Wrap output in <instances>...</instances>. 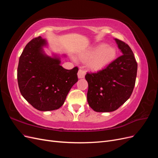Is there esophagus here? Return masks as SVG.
<instances>
[{"mask_svg":"<svg viewBox=\"0 0 158 158\" xmlns=\"http://www.w3.org/2000/svg\"><path fill=\"white\" fill-rule=\"evenodd\" d=\"M85 75V72L83 70H81L80 69L78 70V78H84V76Z\"/></svg>","mask_w":158,"mask_h":158,"instance_id":"esophagus-1","label":"esophagus"}]
</instances>
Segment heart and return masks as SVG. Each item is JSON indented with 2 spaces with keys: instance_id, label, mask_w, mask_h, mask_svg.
I'll return each mask as SVG.
<instances>
[{
  "instance_id": "1",
  "label": "heart",
  "mask_w": 158,
  "mask_h": 158,
  "mask_svg": "<svg viewBox=\"0 0 158 158\" xmlns=\"http://www.w3.org/2000/svg\"><path fill=\"white\" fill-rule=\"evenodd\" d=\"M116 55L114 47L102 44L81 52L79 56L81 60H87V65L90 69L99 70L111 63Z\"/></svg>"
}]
</instances>
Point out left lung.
<instances>
[{
	"mask_svg": "<svg viewBox=\"0 0 158 158\" xmlns=\"http://www.w3.org/2000/svg\"><path fill=\"white\" fill-rule=\"evenodd\" d=\"M123 55L96 73H87V100L96 112L117 110L131 97L135 87L138 65L131 47L114 39Z\"/></svg>",
	"mask_w": 158,
	"mask_h": 158,
	"instance_id": "left-lung-1",
	"label": "left lung"
}]
</instances>
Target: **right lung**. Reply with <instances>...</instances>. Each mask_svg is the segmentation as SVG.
Returning <instances> with one entry per match:
<instances>
[{
  "label": "right lung",
  "instance_id": "add662e5",
  "mask_svg": "<svg viewBox=\"0 0 158 158\" xmlns=\"http://www.w3.org/2000/svg\"><path fill=\"white\" fill-rule=\"evenodd\" d=\"M46 39L40 36L25 47L19 59L18 83L22 96L41 111L59 109L64 103L71 88L78 82V69L66 70L60 66V56L52 52L47 55Z\"/></svg>",
  "mask_w": 158,
  "mask_h": 158
}]
</instances>
